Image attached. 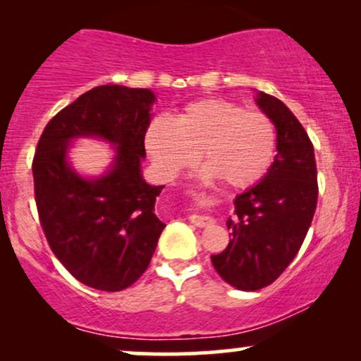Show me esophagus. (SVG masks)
I'll return each instance as SVG.
<instances>
[{
	"instance_id": "1",
	"label": "esophagus",
	"mask_w": 361,
	"mask_h": 361,
	"mask_svg": "<svg viewBox=\"0 0 361 361\" xmlns=\"http://www.w3.org/2000/svg\"><path fill=\"white\" fill-rule=\"evenodd\" d=\"M188 221H190V224H193V226H197V227H209V226H212V224H215L212 217H207V215H197V214L190 215Z\"/></svg>"
}]
</instances>
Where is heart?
<instances>
[{"label":"heart","instance_id":"b5f03b06","mask_svg":"<svg viewBox=\"0 0 361 361\" xmlns=\"http://www.w3.org/2000/svg\"><path fill=\"white\" fill-rule=\"evenodd\" d=\"M146 149L164 176L205 159V176H219L231 188H247L270 171L276 152V127L263 111L246 110L224 98L188 103L175 117L154 118Z\"/></svg>","mask_w":361,"mask_h":361}]
</instances>
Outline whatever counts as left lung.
<instances>
[{"instance_id": "8db88e82", "label": "left lung", "mask_w": 361, "mask_h": 361, "mask_svg": "<svg viewBox=\"0 0 361 361\" xmlns=\"http://www.w3.org/2000/svg\"><path fill=\"white\" fill-rule=\"evenodd\" d=\"M259 109L276 127V149L267 176L235 198L227 221L231 241L212 255L215 271L239 290L275 281L299 252L317 205L314 146L295 115L279 98L259 93Z\"/></svg>"}]
</instances>
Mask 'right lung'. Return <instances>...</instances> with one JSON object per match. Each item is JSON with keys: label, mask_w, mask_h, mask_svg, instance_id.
<instances>
[{"label": "right lung", "mask_w": 361, "mask_h": 361, "mask_svg": "<svg viewBox=\"0 0 361 361\" xmlns=\"http://www.w3.org/2000/svg\"><path fill=\"white\" fill-rule=\"evenodd\" d=\"M152 91L105 85L54 115L37 144L32 173L39 221L49 246L76 280L103 292L130 287L147 270L166 227L154 212L164 186L140 175ZM102 137L118 146L109 176L85 180L67 166L74 137Z\"/></svg>", "instance_id": "right-lung-1"}]
</instances>
